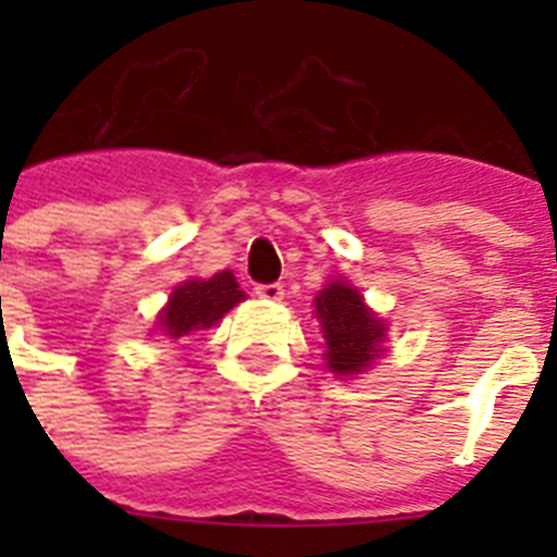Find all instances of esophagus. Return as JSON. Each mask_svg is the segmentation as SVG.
<instances>
[{"instance_id": "1", "label": "esophagus", "mask_w": 557, "mask_h": 557, "mask_svg": "<svg viewBox=\"0 0 557 557\" xmlns=\"http://www.w3.org/2000/svg\"><path fill=\"white\" fill-rule=\"evenodd\" d=\"M256 295L264 298V301H282L284 287L282 284H259V287H256Z\"/></svg>"}]
</instances>
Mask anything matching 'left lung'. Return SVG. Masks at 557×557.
<instances>
[{
  "label": "left lung",
  "instance_id": "left-lung-1",
  "mask_svg": "<svg viewBox=\"0 0 557 557\" xmlns=\"http://www.w3.org/2000/svg\"><path fill=\"white\" fill-rule=\"evenodd\" d=\"M314 318L321 321L326 339V368L337 376H354L371 368L373 359L385 351V321L366 307L357 287L343 278H332L314 295Z\"/></svg>",
  "mask_w": 557,
  "mask_h": 557
}]
</instances>
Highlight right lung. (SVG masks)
<instances>
[{
	"label": "right lung",
	"mask_w": 557,
	"mask_h": 557,
	"mask_svg": "<svg viewBox=\"0 0 557 557\" xmlns=\"http://www.w3.org/2000/svg\"><path fill=\"white\" fill-rule=\"evenodd\" d=\"M239 301H245V293L236 284L234 273L223 270L211 278H189L172 289L170 301L159 314V332L172 339H181L191 332L218 326L223 314L231 312Z\"/></svg>",
	"instance_id": "add662e5"
}]
</instances>
